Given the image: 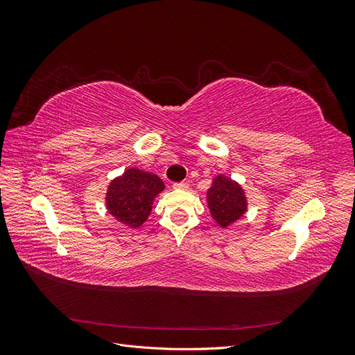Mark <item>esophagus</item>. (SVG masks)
<instances>
[{"instance_id": "obj_1", "label": "esophagus", "mask_w": 355, "mask_h": 355, "mask_svg": "<svg viewBox=\"0 0 355 355\" xmlns=\"http://www.w3.org/2000/svg\"><path fill=\"white\" fill-rule=\"evenodd\" d=\"M173 188H175V189H182V191H184V189H188V184H185V182H179V184H175V185H173Z\"/></svg>"}]
</instances>
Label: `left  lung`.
Segmentation results:
<instances>
[{
    "label": "left lung",
    "mask_w": 355,
    "mask_h": 355,
    "mask_svg": "<svg viewBox=\"0 0 355 355\" xmlns=\"http://www.w3.org/2000/svg\"><path fill=\"white\" fill-rule=\"evenodd\" d=\"M206 196L211 218L220 228L231 227L232 223L241 219L249 209L244 188L227 175L214 176Z\"/></svg>",
    "instance_id": "8db88e82"
}]
</instances>
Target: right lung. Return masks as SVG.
Segmentation results:
<instances>
[{"label":"right lung","mask_w":355,"mask_h":355,"mask_svg":"<svg viewBox=\"0 0 355 355\" xmlns=\"http://www.w3.org/2000/svg\"><path fill=\"white\" fill-rule=\"evenodd\" d=\"M164 182L155 173L136 167L125 168L114 178L106 189V210L124 227L137 230L146 222L157 196L164 191Z\"/></svg>","instance_id":"1"}]
</instances>
